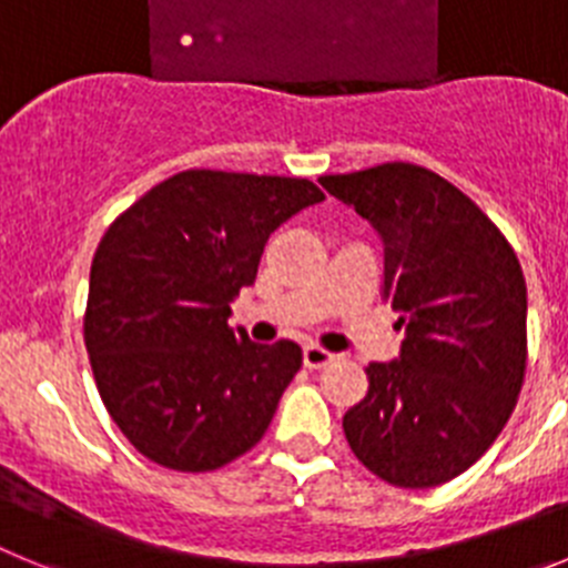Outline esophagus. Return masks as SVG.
Segmentation results:
<instances>
[{
  "label": "esophagus",
  "mask_w": 568,
  "mask_h": 568,
  "mask_svg": "<svg viewBox=\"0 0 568 568\" xmlns=\"http://www.w3.org/2000/svg\"><path fill=\"white\" fill-rule=\"evenodd\" d=\"M333 358L335 355L327 353V349H321V346H304V366H307V369H321V366H327Z\"/></svg>",
  "instance_id": "obj_1"
}]
</instances>
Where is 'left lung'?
Here are the masks:
<instances>
[{"mask_svg":"<svg viewBox=\"0 0 568 568\" xmlns=\"http://www.w3.org/2000/svg\"><path fill=\"white\" fill-rule=\"evenodd\" d=\"M321 187L384 241V298L400 355L366 366L364 400L344 415L349 449L381 480L429 489L495 444L526 373V281L500 230L455 184L389 162Z\"/></svg>","mask_w":568,"mask_h":568,"instance_id":"left-lung-1","label":"left lung"}]
</instances>
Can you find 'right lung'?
Returning a JSON list of instances; mask_svg holds the SVG:
<instances>
[{
    "instance_id": "obj_1",
    "label": "right lung",
    "mask_w": 568,
    "mask_h": 568,
    "mask_svg": "<svg viewBox=\"0 0 568 568\" xmlns=\"http://www.w3.org/2000/svg\"><path fill=\"white\" fill-rule=\"evenodd\" d=\"M318 202L307 179L184 170L110 224L84 346L110 418L144 458L210 471L267 433L301 346L230 329V301L255 281L270 235Z\"/></svg>"
}]
</instances>
